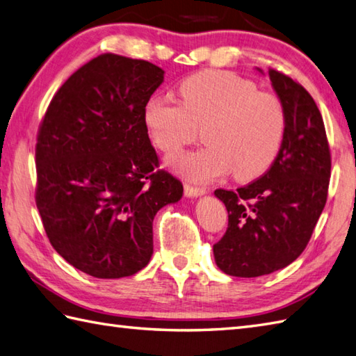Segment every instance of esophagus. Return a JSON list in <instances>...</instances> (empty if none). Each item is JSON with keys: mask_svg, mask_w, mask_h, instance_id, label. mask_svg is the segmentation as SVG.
<instances>
[{"mask_svg": "<svg viewBox=\"0 0 356 356\" xmlns=\"http://www.w3.org/2000/svg\"><path fill=\"white\" fill-rule=\"evenodd\" d=\"M205 193H207L205 186H195V185L185 184V194L188 197H199V195H203Z\"/></svg>", "mask_w": 356, "mask_h": 356, "instance_id": "esophagus-1", "label": "esophagus"}]
</instances>
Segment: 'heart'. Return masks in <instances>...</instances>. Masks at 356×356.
<instances>
[{"mask_svg":"<svg viewBox=\"0 0 356 356\" xmlns=\"http://www.w3.org/2000/svg\"><path fill=\"white\" fill-rule=\"evenodd\" d=\"M180 102L151 96L143 122L154 145L172 154L197 138L205 125L208 145L174 156L170 165L184 177L207 182L232 170L238 180L261 176L282 149L287 113L275 93L232 72L205 70L179 84Z\"/></svg>","mask_w":356,"mask_h":356,"instance_id":"heart-1","label":"heart"}]
</instances>
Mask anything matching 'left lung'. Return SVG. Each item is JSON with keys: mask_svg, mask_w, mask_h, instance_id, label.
<instances>
[{"mask_svg": "<svg viewBox=\"0 0 356 356\" xmlns=\"http://www.w3.org/2000/svg\"><path fill=\"white\" fill-rule=\"evenodd\" d=\"M269 79L287 113L282 149L261 177L214 193L228 209L214 259L234 277L266 275L298 259L327 200L332 159L321 113L291 76L269 69Z\"/></svg>", "mask_w": 356, "mask_h": 356, "instance_id": "8db88e82", "label": "left lung"}]
</instances>
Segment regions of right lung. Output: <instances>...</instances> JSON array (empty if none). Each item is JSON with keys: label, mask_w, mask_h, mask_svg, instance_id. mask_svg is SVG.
I'll list each match as a JSON object with an SVG mask.
<instances>
[{"label": "right lung", "mask_w": 356, "mask_h": 356, "mask_svg": "<svg viewBox=\"0 0 356 356\" xmlns=\"http://www.w3.org/2000/svg\"><path fill=\"white\" fill-rule=\"evenodd\" d=\"M162 82L161 67L104 53L64 82L40 124L36 208L55 251L92 277L145 268L156 213L184 194L159 170L143 122Z\"/></svg>", "instance_id": "add662e5"}]
</instances>
